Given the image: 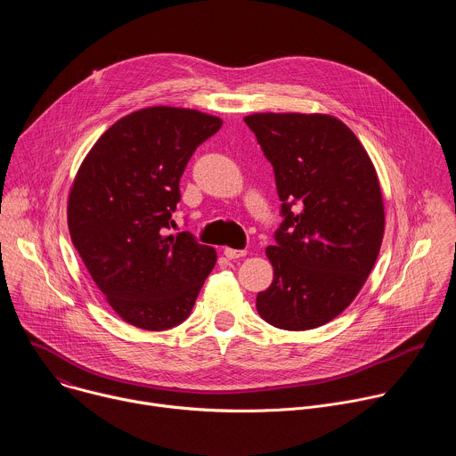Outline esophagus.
I'll list each match as a JSON object with an SVG mask.
<instances>
[{
	"label": "esophagus",
	"instance_id": "34e87169",
	"mask_svg": "<svg viewBox=\"0 0 456 456\" xmlns=\"http://www.w3.org/2000/svg\"><path fill=\"white\" fill-rule=\"evenodd\" d=\"M224 254H225V257H229V259H238V257H243V256L247 254V250H240V248H229V247H225V248H224Z\"/></svg>",
	"mask_w": 456,
	"mask_h": 456
}]
</instances>
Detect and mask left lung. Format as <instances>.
Listing matches in <instances>:
<instances>
[{
    "label": "left lung",
    "mask_w": 456,
    "mask_h": 456,
    "mask_svg": "<svg viewBox=\"0 0 456 456\" xmlns=\"http://www.w3.org/2000/svg\"><path fill=\"white\" fill-rule=\"evenodd\" d=\"M245 124L274 167L283 222L267 247L271 287L257 314L281 330L338 317L371 273L384 234L377 171L352 129L324 113H252Z\"/></svg>",
    "instance_id": "left-lung-1"
}]
</instances>
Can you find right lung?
<instances>
[{
    "mask_svg": "<svg viewBox=\"0 0 456 456\" xmlns=\"http://www.w3.org/2000/svg\"><path fill=\"white\" fill-rule=\"evenodd\" d=\"M222 118L151 106L110 126L69 194V231L110 306L137 329L176 327L192 310L216 250L187 231L167 234L180 176Z\"/></svg>",
    "mask_w": 456,
    "mask_h": 456,
    "instance_id": "right-lung-1",
    "label": "right lung"
}]
</instances>
